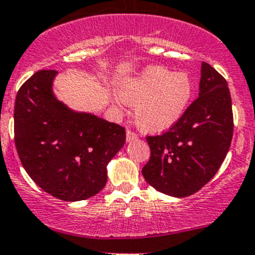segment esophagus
Returning <instances> with one entry per match:
<instances>
[{
  "label": "esophagus",
  "instance_id": "esophagus-1",
  "mask_svg": "<svg viewBox=\"0 0 255 255\" xmlns=\"http://www.w3.org/2000/svg\"><path fill=\"white\" fill-rule=\"evenodd\" d=\"M136 138H137V133L133 132L132 130H128L127 131V141H128V142L136 140Z\"/></svg>",
  "mask_w": 255,
  "mask_h": 255
}]
</instances>
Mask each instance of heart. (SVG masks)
I'll list each match as a JSON object with an SVG mask.
<instances>
[{
    "label": "heart",
    "instance_id": "1",
    "mask_svg": "<svg viewBox=\"0 0 255 255\" xmlns=\"http://www.w3.org/2000/svg\"><path fill=\"white\" fill-rule=\"evenodd\" d=\"M193 91V82L185 72L152 66L128 80L120 89V98L128 106L136 107L135 122L141 130L157 133L182 118Z\"/></svg>",
    "mask_w": 255,
    "mask_h": 255
}]
</instances>
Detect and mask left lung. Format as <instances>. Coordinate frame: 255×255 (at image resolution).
I'll use <instances>...</instances> for the list:
<instances>
[{
    "mask_svg": "<svg viewBox=\"0 0 255 255\" xmlns=\"http://www.w3.org/2000/svg\"><path fill=\"white\" fill-rule=\"evenodd\" d=\"M233 135L227 81L207 62L201 65L199 97L169 130L146 136L151 157L142 168L156 190L184 198L200 190L221 167Z\"/></svg>",
    "mask_w": 255,
    "mask_h": 255,
    "instance_id": "obj_1",
    "label": "left lung"
}]
</instances>
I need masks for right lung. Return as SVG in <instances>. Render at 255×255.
<instances>
[{"label": "right lung", "mask_w": 255, "mask_h": 255, "mask_svg": "<svg viewBox=\"0 0 255 255\" xmlns=\"http://www.w3.org/2000/svg\"><path fill=\"white\" fill-rule=\"evenodd\" d=\"M57 71L40 70L18 91L14 142L39 188L64 201L85 200L106 186L107 164L125 143V128L75 113L51 91Z\"/></svg>", "instance_id": "right-lung-1"}]
</instances>
